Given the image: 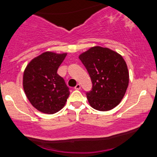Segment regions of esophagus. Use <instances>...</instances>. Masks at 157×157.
Masks as SVG:
<instances>
[{
    "instance_id": "obj_1",
    "label": "esophagus",
    "mask_w": 157,
    "mask_h": 157,
    "mask_svg": "<svg viewBox=\"0 0 157 157\" xmlns=\"http://www.w3.org/2000/svg\"><path fill=\"white\" fill-rule=\"evenodd\" d=\"M80 88H81V86H80V85L79 84H77L76 85V86L75 87H74V89H75V90H80Z\"/></svg>"
}]
</instances>
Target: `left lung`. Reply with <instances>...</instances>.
Masks as SVG:
<instances>
[{
  "instance_id": "8db88e82",
  "label": "left lung",
  "mask_w": 157,
  "mask_h": 157,
  "mask_svg": "<svg viewBox=\"0 0 157 157\" xmlns=\"http://www.w3.org/2000/svg\"><path fill=\"white\" fill-rule=\"evenodd\" d=\"M87 70L93 88L86 93L90 106L109 111L121 102L129 83V73L121 55L108 48L92 47L79 55Z\"/></svg>"
}]
</instances>
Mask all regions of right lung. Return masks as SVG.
Segmentation results:
<instances>
[{
	"instance_id": "obj_1",
	"label": "right lung",
	"mask_w": 157,
	"mask_h": 157,
	"mask_svg": "<svg viewBox=\"0 0 157 157\" xmlns=\"http://www.w3.org/2000/svg\"><path fill=\"white\" fill-rule=\"evenodd\" d=\"M67 53L45 52L27 64L23 73V86L30 103L38 111L55 114L65 105L69 88L58 74Z\"/></svg>"
}]
</instances>
